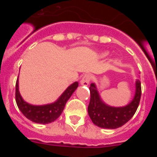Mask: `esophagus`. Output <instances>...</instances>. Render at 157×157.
I'll use <instances>...</instances> for the list:
<instances>
[{
  "mask_svg": "<svg viewBox=\"0 0 157 157\" xmlns=\"http://www.w3.org/2000/svg\"><path fill=\"white\" fill-rule=\"evenodd\" d=\"M90 80L91 76L89 74H86L82 77V78L81 81H80V84L82 86H88V84L90 83Z\"/></svg>",
  "mask_w": 157,
  "mask_h": 157,
  "instance_id": "esophagus-1",
  "label": "esophagus"
}]
</instances>
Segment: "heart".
I'll use <instances>...</instances> for the list:
<instances>
[{
    "mask_svg": "<svg viewBox=\"0 0 157 157\" xmlns=\"http://www.w3.org/2000/svg\"><path fill=\"white\" fill-rule=\"evenodd\" d=\"M103 56H105V54H104V55H103Z\"/></svg>",
    "mask_w": 157,
    "mask_h": 157,
    "instance_id": "obj_1",
    "label": "heart"
}]
</instances>
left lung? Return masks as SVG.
I'll return each mask as SVG.
<instances>
[{
	"instance_id": "8db88e82",
	"label": "left lung",
	"mask_w": 157,
	"mask_h": 157,
	"mask_svg": "<svg viewBox=\"0 0 157 157\" xmlns=\"http://www.w3.org/2000/svg\"><path fill=\"white\" fill-rule=\"evenodd\" d=\"M136 91L134 99L124 107H111L101 101L94 83L90 86V101L88 113L93 123L98 127L106 129H116L127 123L133 117L139 105L141 95V82L136 81Z\"/></svg>"
}]
</instances>
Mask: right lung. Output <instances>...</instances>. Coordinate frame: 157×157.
Returning a JSON list of instances; mask_svg holds the SVG:
<instances>
[{"label": "right lung", "instance_id": "right-lung-1", "mask_svg": "<svg viewBox=\"0 0 157 157\" xmlns=\"http://www.w3.org/2000/svg\"><path fill=\"white\" fill-rule=\"evenodd\" d=\"M78 86V82H75L67 88L59 99L54 103L45 105H32L23 101L19 91V80L16 84V101L17 106L23 116L36 123H52L61 115L67 101Z\"/></svg>", "mask_w": 157, "mask_h": 157}]
</instances>
